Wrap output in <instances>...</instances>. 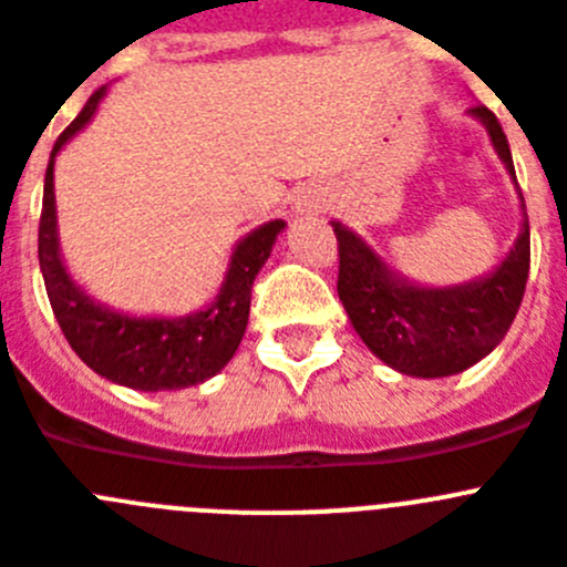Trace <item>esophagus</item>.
<instances>
[{
  "instance_id": "34e87169",
  "label": "esophagus",
  "mask_w": 567,
  "mask_h": 567,
  "mask_svg": "<svg viewBox=\"0 0 567 567\" xmlns=\"http://www.w3.org/2000/svg\"><path fill=\"white\" fill-rule=\"evenodd\" d=\"M321 206H324V195L319 188H305L302 195L296 197V212L299 214H316L321 212Z\"/></svg>"
}]
</instances>
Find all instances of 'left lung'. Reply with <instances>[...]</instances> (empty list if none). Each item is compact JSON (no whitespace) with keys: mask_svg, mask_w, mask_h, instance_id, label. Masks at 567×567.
I'll use <instances>...</instances> for the list:
<instances>
[{"mask_svg":"<svg viewBox=\"0 0 567 567\" xmlns=\"http://www.w3.org/2000/svg\"><path fill=\"white\" fill-rule=\"evenodd\" d=\"M468 112L486 126L499 161L514 177L512 150L497 115L483 104ZM333 231L339 239L341 305L361 341L392 370L415 379L455 375L486 359L512 328L532 265L528 217H523L508 257L488 277L452 288L406 282L350 228L333 223Z\"/></svg>","mask_w":567,"mask_h":567,"instance_id":"obj_1","label":"left lung"}]
</instances>
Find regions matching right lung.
I'll use <instances>...</instances> for the list:
<instances>
[{
  "label": "right lung",
  "instance_id": "obj_1",
  "mask_svg": "<svg viewBox=\"0 0 567 567\" xmlns=\"http://www.w3.org/2000/svg\"><path fill=\"white\" fill-rule=\"evenodd\" d=\"M106 86H99L79 118L61 132L50 152L48 175H44L42 220H39V265H42L44 288L53 305L61 333L70 341L81 361L95 370L101 379L141 392L183 390L208 381L223 370L237 353L246 336L251 288L265 259L271 257L285 220H271L254 228L237 243L228 262L220 293L206 310L181 316V319H157V316H126L110 310L86 296L73 282L59 254V228H55L53 163L61 146L75 132L84 130L99 110Z\"/></svg>",
  "mask_w": 567,
  "mask_h": 567
}]
</instances>
